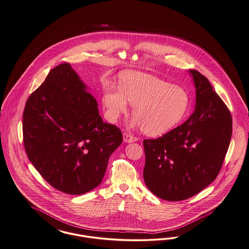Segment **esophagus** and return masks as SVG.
I'll return each instance as SVG.
<instances>
[{
  "instance_id": "34e87169",
  "label": "esophagus",
  "mask_w": 249,
  "mask_h": 249,
  "mask_svg": "<svg viewBox=\"0 0 249 249\" xmlns=\"http://www.w3.org/2000/svg\"><path fill=\"white\" fill-rule=\"evenodd\" d=\"M124 141L125 142H136L138 141V138L133 136L132 134L128 132L124 133Z\"/></svg>"
}]
</instances>
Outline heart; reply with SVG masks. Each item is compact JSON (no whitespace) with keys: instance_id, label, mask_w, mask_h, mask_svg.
Listing matches in <instances>:
<instances>
[{"instance_id":"b5f03b06","label":"heart","mask_w":249,"mask_h":249,"mask_svg":"<svg viewBox=\"0 0 249 249\" xmlns=\"http://www.w3.org/2000/svg\"><path fill=\"white\" fill-rule=\"evenodd\" d=\"M133 104L132 125L150 135H159L175 126L189 107L186 90L159 77L135 71L120 75L119 88L104 90L103 103L110 121H116Z\"/></svg>"}]
</instances>
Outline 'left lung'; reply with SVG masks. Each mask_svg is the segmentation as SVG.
Here are the masks:
<instances>
[{"instance_id": "obj_1", "label": "left lung", "mask_w": 249, "mask_h": 249, "mask_svg": "<svg viewBox=\"0 0 249 249\" xmlns=\"http://www.w3.org/2000/svg\"><path fill=\"white\" fill-rule=\"evenodd\" d=\"M196 88L194 113L171 131L143 140L147 188L160 198L181 201L215 180L232 134L231 114L210 81L190 70Z\"/></svg>"}]
</instances>
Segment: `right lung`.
I'll use <instances>...</instances> for the list:
<instances>
[{
    "mask_svg": "<svg viewBox=\"0 0 249 249\" xmlns=\"http://www.w3.org/2000/svg\"><path fill=\"white\" fill-rule=\"evenodd\" d=\"M97 107L67 63L52 69L26 101L24 149L40 176L62 193L83 195L97 187L123 142L121 129L104 123Z\"/></svg>",
    "mask_w": 249,
    "mask_h": 249,
    "instance_id": "add662e5",
    "label": "right lung"
}]
</instances>
